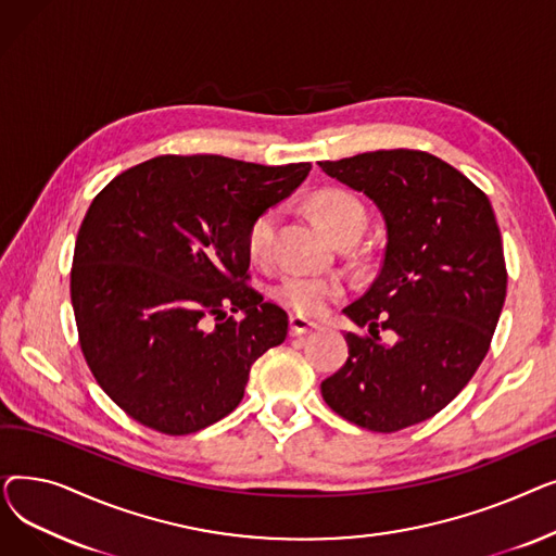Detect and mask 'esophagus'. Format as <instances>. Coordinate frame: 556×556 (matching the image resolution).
<instances>
[{"mask_svg": "<svg viewBox=\"0 0 556 556\" xmlns=\"http://www.w3.org/2000/svg\"><path fill=\"white\" fill-rule=\"evenodd\" d=\"M288 323H290V333L293 336H306V333H313L319 329L317 323H311V319H306L302 315H290Z\"/></svg>", "mask_w": 556, "mask_h": 556, "instance_id": "esophagus-1", "label": "esophagus"}]
</instances>
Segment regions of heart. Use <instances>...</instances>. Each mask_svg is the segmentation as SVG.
I'll list each match as a JSON object with an SVG mask.
<instances>
[{
  "mask_svg": "<svg viewBox=\"0 0 556 556\" xmlns=\"http://www.w3.org/2000/svg\"><path fill=\"white\" fill-rule=\"evenodd\" d=\"M311 212L323 225V229L338 243L342 239L361 237L367 212L365 204L358 195L342 191V189H329L311 198ZM279 225V212L266 210L248 227L245 245L248 254L256 263H268L275 252V237ZM270 295L275 302L293 311L298 315H323L333 302H338L344 295V281L340 277H319V275H286L281 277Z\"/></svg>",
  "mask_w": 556,
  "mask_h": 556,
  "instance_id": "1",
  "label": "heart"
}]
</instances>
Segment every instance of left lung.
<instances>
[{
  "mask_svg": "<svg viewBox=\"0 0 556 556\" xmlns=\"http://www.w3.org/2000/svg\"><path fill=\"white\" fill-rule=\"evenodd\" d=\"M317 164L376 204L388 237L374 283L342 311L369 336L344 333L349 358L323 396L346 421L396 432L440 413L484 361L507 295L501 229L489 198L430 153Z\"/></svg>",
  "mask_w": 556,
  "mask_h": 556,
  "instance_id": "left-lung-1",
  "label": "left lung"
}]
</instances>
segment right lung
Listing matches in <instances>:
<instances>
[{
  "label": "right lung",
  "mask_w": 556,
  "mask_h": 556,
  "mask_svg": "<svg viewBox=\"0 0 556 556\" xmlns=\"http://www.w3.org/2000/svg\"><path fill=\"white\" fill-rule=\"evenodd\" d=\"M308 170L162 155L92 200L72 306L97 383L135 421L164 434L220 421L241 403L252 363L286 340V311L245 283V233Z\"/></svg>",
  "instance_id": "1"
}]
</instances>
